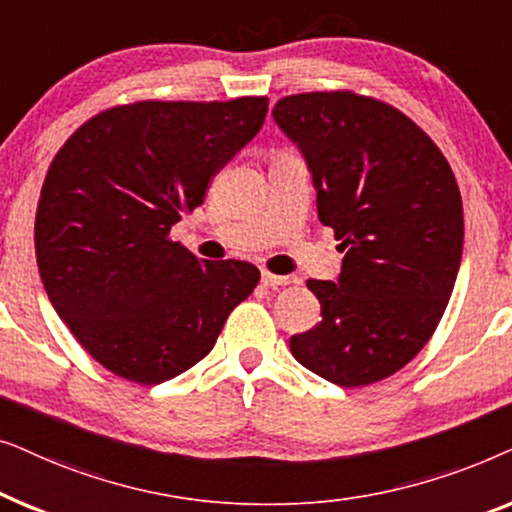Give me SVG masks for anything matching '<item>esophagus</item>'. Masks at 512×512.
Here are the masks:
<instances>
[{"instance_id": "esophagus-1", "label": "esophagus", "mask_w": 512, "mask_h": 512, "mask_svg": "<svg viewBox=\"0 0 512 512\" xmlns=\"http://www.w3.org/2000/svg\"><path fill=\"white\" fill-rule=\"evenodd\" d=\"M261 282H263L265 286H286V284H291V277H284V275H272V272L265 270L263 275H261Z\"/></svg>"}]
</instances>
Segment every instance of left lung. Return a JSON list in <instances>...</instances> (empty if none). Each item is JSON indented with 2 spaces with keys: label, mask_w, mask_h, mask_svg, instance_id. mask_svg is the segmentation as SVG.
Returning a JSON list of instances; mask_svg holds the SVG:
<instances>
[{
  "label": "left lung",
  "mask_w": 512,
  "mask_h": 512,
  "mask_svg": "<svg viewBox=\"0 0 512 512\" xmlns=\"http://www.w3.org/2000/svg\"><path fill=\"white\" fill-rule=\"evenodd\" d=\"M272 116L300 146L317 212L345 251L338 282L307 279L321 321L291 354L338 387L394 375L436 331L464 247V207L436 142L391 104L352 90L286 95Z\"/></svg>",
  "instance_id": "left-lung-1"
}]
</instances>
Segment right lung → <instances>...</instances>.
I'll list each match as a JSON object with an SVG mask.
<instances>
[{
  "instance_id": "right-lung-1",
  "label": "right lung",
  "mask_w": 512,
  "mask_h": 512,
  "mask_svg": "<svg viewBox=\"0 0 512 512\" xmlns=\"http://www.w3.org/2000/svg\"><path fill=\"white\" fill-rule=\"evenodd\" d=\"M268 97L137 100L88 118L41 186L34 249L69 331L123 380L160 384L212 352L261 272L200 261L170 230L261 130Z\"/></svg>"
}]
</instances>
